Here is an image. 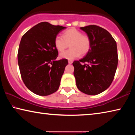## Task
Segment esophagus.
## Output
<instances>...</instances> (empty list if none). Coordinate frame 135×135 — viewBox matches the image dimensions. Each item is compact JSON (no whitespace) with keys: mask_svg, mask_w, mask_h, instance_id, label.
<instances>
[{"mask_svg":"<svg viewBox=\"0 0 135 135\" xmlns=\"http://www.w3.org/2000/svg\"><path fill=\"white\" fill-rule=\"evenodd\" d=\"M73 63V61H71V60H69L68 61V64H71Z\"/></svg>","mask_w":135,"mask_h":135,"instance_id":"34e87169","label":"esophagus"}]
</instances>
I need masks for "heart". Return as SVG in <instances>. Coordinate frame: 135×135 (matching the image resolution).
I'll return each mask as SVG.
<instances>
[{"instance_id": "b5f03b06", "label": "heart", "mask_w": 135, "mask_h": 135, "mask_svg": "<svg viewBox=\"0 0 135 135\" xmlns=\"http://www.w3.org/2000/svg\"><path fill=\"white\" fill-rule=\"evenodd\" d=\"M62 37L56 36L55 38V46L57 51L62 52L70 45V49L61 53L59 58L72 60L81 55H85L90 49V40L88 36L75 28H71L64 32Z\"/></svg>"}]
</instances>
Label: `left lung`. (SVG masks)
<instances>
[{"instance_id": "8db88e82", "label": "left lung", "mask_w": 135, "mask_h": 135, "mask_svg": "<svg viewBox=\"0 0 135 135\" xmlns=\"http://www.w3.org/2000/svg\"><path fill=\"white\" fill-rule=\"evenodd\" d=\"M80 29L89 37L90 49L83 58L73 63L76 85L87 95H98L109 88L115 76L118 64L117 43L102 27L90 25Z\"/></svg>"}]
</instances>
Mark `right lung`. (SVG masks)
Instances as JSON below:
<instances>
[{"instance_id":"add662e5","label":"right lung","mask_w":135,"mask_h":135,"mask_svg":"<svg viewBox=\"0 0 135 135\" xmlns=\"http://www.w3.org/2000/svg\"><path fill=\"white\" fill-rule=\"evenodd\" d=\"M66 28L49 22H40L21 38L18 63L22 81L32 92L47 96L58 90L68 61H56L58 52L55 38Z\"/></svg>"}]
</instances>
